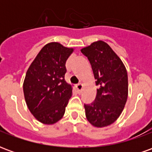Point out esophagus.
<instances>
[{"instance_id": "1", "label": "esophagus", "mask_w": 152, "mask_h": 152, "mask_svg": "<svg viewBox=\"0 0 152 152\" xmlns=\"http://www.w3.org/2000/svg\"><path fill=\"white\" fill-rule=\"evenodd\" d=\"M76 90H77V92L79 93V94H80V93H81V90H82V89H83L82 84H78V85H76Z\"/></svg>"}]
</instances>
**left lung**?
<instances>
[{
  "mask_svg": "<svg viewBox=\"0 0 152 152\" xmlns=\"http://www.w3.org/2000/svg\"><path fill=\"white\" fill-rule=\"evenodd\" d=\"M87 57L96 80L97 95L85 104L87 120L102 128L117 120L128 98V74L124 63L107 44L99 40L80 50Z\"/></svg>",
  "mask_w": 152,
  "mask_h": 152,
  "instance_id": "left-lung-1",
  "label": "left lung"
}]
</instances>
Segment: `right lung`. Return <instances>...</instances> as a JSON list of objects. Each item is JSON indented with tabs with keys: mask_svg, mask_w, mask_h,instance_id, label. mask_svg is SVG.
I'll use <instances>...</instances> for the list:
<instances>
[{
	"mask_svg": "<svg viewBox=\"0 0 152 152\" xmlns=\"http://www.w3.org/2000/svg\"><path fill=\"white\" fill-rule=\"evenodd\" d=\"M73 49L51 42L41 49L29 66L23 82L28 109L41 123L52 124L63 117L72 88L64 79L66 61Z\"/></svg>",
	"mask_w": 152,
	"mask_h": 152,
	"instance_id": "add662e5",
	"label": "right lung"
}]
</instances>
